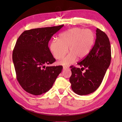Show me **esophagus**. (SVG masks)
<instances>
[{"mask_svg": "<svg viewBox=\"0 0 122 122\" xmlns=\"http://www.w3.org/2000/svg\"><path fill=\"white\" fill-rule=\"evenodd\" d=\"M69 67H68V66H64L63 67V70H66V69H69Z\"/></svg>", "mask_w": 122, "mask_h": 122, "instance_id": "esophagus-1", "label": "esophagus"}]
</instances>
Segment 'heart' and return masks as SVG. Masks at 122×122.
<instances>
[{"instance_id": "heart-1", "label": "heart", "mask_w": 122, "mask_h": 122, "mask_svg": "<svg viewBox=\"0 0 122 122\" xmlns=\"http://www.w3.org/2000/svg\"><path fill=\"white\" fill-rule=\"evenodd\" d=\"M96 40L93 30L78 27L68 29L59 35L58 40L54 39L50 44V50L54 57L59 60L70 52L59 62L61 65L73 64L77 58L83 59L90 53Z\"/></svg>"}]
</instances>
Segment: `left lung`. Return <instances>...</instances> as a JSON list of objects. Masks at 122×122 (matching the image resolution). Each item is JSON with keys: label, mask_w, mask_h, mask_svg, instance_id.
I'll use <instances>...</instances> for the list:
<instances>
[{"label": "left lung", "mask_w": 122, "mask_h": 122, "mask_svg": "<svg viewBox=\"0 0 122 122\" xmlns=\"http://www.w3.org/2000/svg\"><path fill=\"white\" fill-rule=\"evenodd\" d=\"M111 61V47L105 32L97 28L96 39L91 52L77 64L81 69L71 67L70 78L73 92L79 95L93 93L100 86ZM86 72L82 73L83 69Z\"/></svg>", "instance_id": "left-lung-1"}]
</instances>
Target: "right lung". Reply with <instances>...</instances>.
<instances>
[{
    "label": "right lung",
    "mask_w": 122,
    "mask_h": 122,
    "mask_svg": "<svg viewBox=\"0 0 122 122\" xmlns=\"http://www.w3.org/2000/svg\"><path fill=\"white\" fill-rule=\"evenodd\" d=\"M64 26L38 28L25 30L18 38L13 52L17 79L27 93L40 95L48 91L62 66H50L55 61L48 47L53 35Z\"/></svg>",
    "instance_id": "add662e5"
}]
</instances>
